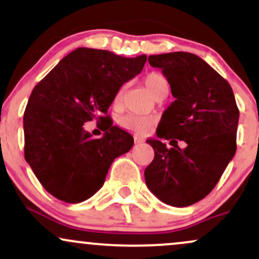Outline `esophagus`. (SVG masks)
I'll return each instance as SVG.
<instances>
[{
	"mask_svg": "<svg viewBox=\"0 0 259 259\" xmlns=\"http://www.w3.org/2000/svg\"><path fill=\"white\" fill-rule=\"evenodd\" d=\"M142 142H144V139L135 136V144H142Z\"/></svg>",
	"mask_w": 259,
	"mask_h": 259,
	"instance_id": "obj_1",
	"label": "esophagus"
}]
</instances>
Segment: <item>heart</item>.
Segmentation results:
<instances>
[{
    "instance_id": "obj_1",
    "label": "heart",
    "mask_w": 259,
    "mask_h": 259,
    "mask_svg": "<svg viewBox=\"0 0 259 259\" xmlns=\"http://www.w3.org/2000/svg\"><path fill=\"white\" fill-rule=\"evenodd\" d=\"M145 84L150 91L154 95L156 99H159V97L167 96L169 92V82L167 78H165L163 74L158 72H152L148 73L146 76H145ZM126 85H121L118 91L115 92L114 100H113V103H114L115 107H120L121 103H123V97L124 92H125ZM119 123L121 126H124L125 129L132 130V132L135 133H144L153 124V119L150 117H145V115H138V114H126L124 117H121L119 119Z\"/></svg>"
}]
</instances>
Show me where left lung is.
I'll return each mask as SVG.
<instances>
[{
  "label": "left lung",
  "instance_id": "obj_1",
  "mask_svg": "<svg viewBox=\"0 0 259 259\" xmlns=\"http://www.w3.org/2000/svg\"><path fill=\"white\" fill-rule=\"evenodd\" d=\"M162 69L174 102L157 127L159 139L147 140L154 158L145 169L146 185L169 206L187 207L214 189L236 152L239 108L231 86L203 59L189 52L148 57ZM187 144L177 146V140Z\"/></svg>",
  "mask_w": 259,
  "mask_h": 259
}]
</instances>
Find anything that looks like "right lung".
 I'll list each match as a JSON object with an SVG mask.
<instances>
[{"label":"right lung","mask_w":259,"mask_h":259,"mask_svg":"<svg viewBox=\"0 0 259 259\" xmlns=\"http://www.w3.org/2000/svg\"><path fill=\"white\" fill-rule=\"evenodd\" d=\"M146 59L79 47L34 88L24 112V157L56 198L67 203L90 198L113 160L133 147V136L113 125L107 112L118 89L141 72ZM92 119L105 121L101 139L83 130Z\"/></svg>","instance_id":"add662e5"}]
</instances>
